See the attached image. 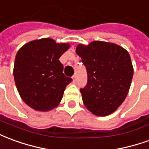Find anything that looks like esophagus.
I'll use <instances>...</instances> for the list:
<instances>
[{"instance_id":"esophagus-1","label":"esophagus","mask_w":149,"mask_h":149,"mask_svg":"<svg viewBox=\"0 0 149 149\" xmlns=\"http://www.w3.org/2000/svg\"><path fill=\"white\" fill-rule=\"evenodd\" d=\"M72 79H73V83H76V81H77V79H76V74H74V76L72 77Z\"/></svg>"}]
</instances>
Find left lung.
<instances>
[{"label": "left lung", "mask_w": 149, "mask_h": 149, "mask_svg": "<svg viewBox=\"0 0 149 149\" xmlns=\"http://www.w3.org/2000/svg\"><path fill=\"white\" fill-rule=\"evenodd\" d=\"M76 53L87 71V84L80 90L85 107L98 116L113 113L127 97L133 76L128 52L115 43L93 41L77 45Z\"/></svg>", "instance_id": "left-lung-1"}]
</instances>
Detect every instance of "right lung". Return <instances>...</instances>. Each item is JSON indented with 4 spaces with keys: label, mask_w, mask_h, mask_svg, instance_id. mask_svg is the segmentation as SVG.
Segmentation results:
<instances>
[{
    "label": "right lung",
    "mask_w": 149,
    "mask_h": 149,
    "mask_svg": "<svg viewBox=\"0 0 149 149\" xmlns=\"http://www.w3.org/2000/svg\"><path fill=\"white\" fill-rule=\"evenodd\" d=\"M69 43H57L52 38L33 40L17 53L13 76L19 95L25 103L38 111L58 107L72 79L63 74L59 58Z\"/></svg>",
    "instance_id": "obj_1"
}]
</instances>
